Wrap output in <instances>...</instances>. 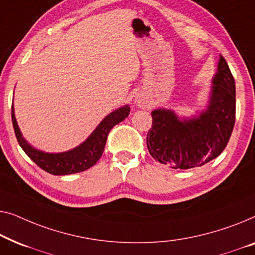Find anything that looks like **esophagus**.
Wrapping results in <instances>:
<instances>
[{
  "instance_id": "obj_1",
  "label": "esophagus",
  "mask_w": 255,
  "mask_h": 255,
  "mask_svg": "<svg viewBox=\"0 0 255 255\" xmlns=\"http://www.w3.org/2000/svg\"><path fill=\"white\" fill-rule=\"evenodd\" d=\"M134 104L137 107H145L146 104H148V102H146V99L144 98L143 96H136L135 99H134Z\"/></svg>"
}]
</instances>
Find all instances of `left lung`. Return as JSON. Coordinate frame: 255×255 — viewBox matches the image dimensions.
<instances>
[{"label": "left lung", "instance_id": "1", "mask_svg": "<svg viewBox=\"0 0 255 255\" xmlns=\"http://www.w3.org/2000/svg\"><path fill=\"white\" fill-rule=\"evenodd\" d=\"M151 117L146 145L157 162L187 170L220 156L236 121L235 78L224 57L220 55L206 109L186 118L179 117L173 110L159 107L152 111Z\"/></svg>", "mask_w": 255, "mask_h": 255}]
</instances>
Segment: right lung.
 Masks as SVG:
<instances>
[{
  "mask_svg": "<svg viewBox=\"0 0 255 255\" xmlns=\"http://www.w3.org/2000/svg\"><path fill=\"white\" fill-rule=\"evenodd\" d=\"M129 112H130L129 105L119 107L111 112L109 116H106L100 121V124L84 142H82L76 148L64 152H45L33 148L30 143H27L21 135L18 124H17L13 105L11 107V119L17 141L24 152L39 167L48 173L54 175H67L83 172L98 162V159L103 155L110 130L116 125L126 119L129 116Z\"/></svg>",
  "mask_w": 255,
  "mask_h": 255,
  "instance_id": "add662e5",
  "label": "right lung"
}]
</instances>
